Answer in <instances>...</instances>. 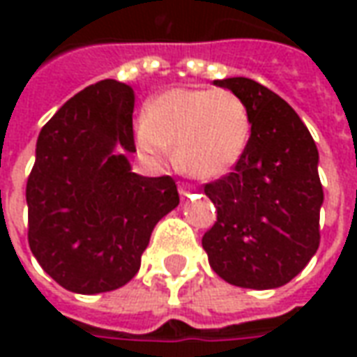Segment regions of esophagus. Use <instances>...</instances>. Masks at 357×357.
I'll return each instance as SVG.
<instances>
[{"mask_svg":"<svg viewBox=\"0 0 357 357\" xmlns=\"http://www.w3.org/2000/svg\"><path fill=\"white\" fill-rule=\"evenodd\" d=\"M179 195H187L193 191V185H189V183H185V181H179Z\"/></svg>","mask_w":357,"mask_h":357,"instance_id":"obj_1","label":"esophagus"}]
</instances>
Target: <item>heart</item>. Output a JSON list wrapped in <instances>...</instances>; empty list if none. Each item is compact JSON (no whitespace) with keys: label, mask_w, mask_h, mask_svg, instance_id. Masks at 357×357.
<instances>
[{"label":"heart","mask_w":357,"mask_h":357,"mask_svg":"<svg viewBox=\"0 0 357 357\" xmlns=\"http://www.w3.org/2000/svg\"><path fill=\"white\" fill-rule=\"evenodd\" d=\"M250 110L231 89L178 88L164 91L141 114L139 145L151 158L172 151L179 170L195 178L224 176L250 139Z\"/></svg>","instance_id":"obj_1"}]
</instances>
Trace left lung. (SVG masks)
Returning <instances> with one entry per match:
<instances>
[{
	"label": "left lung",
	"instance_id": "left-lung-1",
	"mask_svg": "<svg viewBox=\"0 0 357 357\" xmlns=\"http://www.w3.org/2000/svg\"><path fill=\"white\" fill-rule=\"evenodd\" d=\"M216 86L250 110V139L229 174L204 183L218 216L202 247L218 275L243 289H277L319 247L323 187L314 137L291 105L250 78Z\"/></svg>",
	"mask_w": 357,
	"mask_h": 357
}]
</instances>
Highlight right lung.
<instances>
[{
    "mask_svg": "<svg viewBox=\"0 0 357 357\" xmlns=\"http://www.w3.org/2000/svg\"><path fill=\"white\" fill-rule=\"evenodd\" d=\"M135 93L116 80L82 89L43 126L26 181L28 245L66 291H114L141 266L158 220L179 204L170 176L130 170Z\"/></svg>",
    "mask_w": 357,
    "mask_h": 357,
    "instance_id": "right-lung-1",
    "label": "right lung"
}]
</instances>
